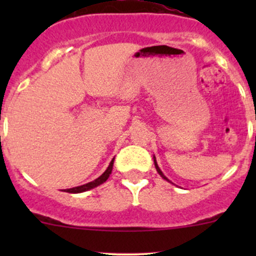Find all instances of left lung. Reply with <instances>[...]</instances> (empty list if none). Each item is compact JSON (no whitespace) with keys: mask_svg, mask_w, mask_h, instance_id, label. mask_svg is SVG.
<instances>
[{"mask_svg":"<svg viewBox=\"0 0 256 256\" xmlns=\"http://www.w3.org/2000/svg\"><path fill=\"white\" fill-rule=\"evenodd\" d=\"M154 167H156V170H157V172H158V174H160V176H161L162 178H164V180H167V177H166V176H164V174H162V171H161V170H160V167H158V166H157V162H156V158H154ZM168 182H170V180H168Z\"/></svg>","mask_w":256,"mask_h":256,"instance_id":"8db88e82","label":"left lung"}]
</instances>
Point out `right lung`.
Wrapping results in <instances>:
<instances>
[{
    "instance_id": "obj_1",
    "label": "right lung",
    "mask_w": 256,
    "mask_h": 256,
    "mask_svg": "<svg viewBox=\"0 0 256 256\" xmlns=\"http://www.w3.org/2000/svg\"><path fill=\"white\" fill-rule=\"evenodd\" d=\"M114 160H115V158H112V161L110 162V164H109V167H108V168H106V171H105L104 174H102V176L98 177L96 180H92V182L86 183V184L79 186V187L69 188V190H66V192H68V193H80V192H85V190H92V188L98 187V186H99V184H102V183H104L105 180H106L108 178H109L110 174H112V166H114Z\"/></svg>"
}]
</instances>
